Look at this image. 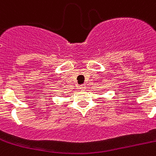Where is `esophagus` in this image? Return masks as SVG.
Wrapping results in <instances>:
<instances>
[{"instance_id": "1", "label": "esophagus", "mask_w": 156, "mask_h": 156, "mask_svg": "<svg viewBox=\"0 0 156 156\" xmlns=\"http://www.w3.org/2000/svg\"><path fill=\"white\" fill-rule=\"evenodd\" d=\"M79 89L82 90V91H83V90L86 89V86H85V85H81V86H79Z\"/></svg>"}]
</instances>
